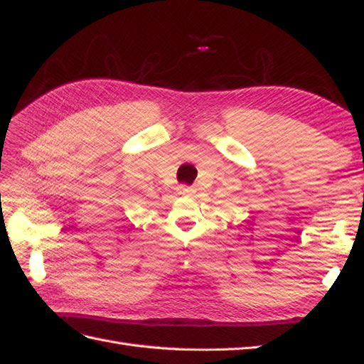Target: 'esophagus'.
<instances>
[{
  "label": "esophagus",
  "mask_w": 364,
  "mask_h": 364,
  "mask_svg": "<svg viewBox=\"0 0 364 364\" xmlns=\"http://www.w3.org/2000/svg\"><path fill=\"white\" fill-rule=\"evenodd\" d=\"M179 191H181L182 194H188V193H191V186H188V185H181V186H179Z\"/></svg>",
  "instance_id": "obj_1"
}]
</instances>
